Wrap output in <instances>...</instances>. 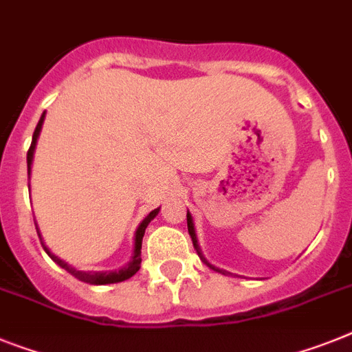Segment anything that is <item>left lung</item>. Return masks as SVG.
<instances>
[{"instance_id":"1","label":"left lung","mask_w":352,"mask_h":352,"mask_svg":"<svg viewBox=\"0 0 352 352\" xmlns=\"http://www.w3.org/2000/svg\"><path fill=\"white\" fill-rule=\"evenodd\" d=\"M186 218H188V232H190V236H191V241H193V247H195V250H197V254H199V258L202 259V263H206V265H208L209 268H212V270L220 272V274H223V276H226V274H229V272H226V270H220V268L212 267L211 263H209L208 259L204 258L202 250H200L199 240H197V232H195V223H193V217H191V214H190V211H188V214H186Z\"/></svg>"}]
</instances>
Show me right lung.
Listing matches in <instances>:
<instances>
[{
    "instance_id": "add662e5",
    "label": "right lung",
    "mask_w": 352,
    "mask_h": 352,
    "mask_svg": "<svg viewBox=\"0 0 352 352\" xmlns=\"http://www.w3.org/2000/svg\"><path fill=\"white\" fill-rule=\"evenodd\" d=\"M43 121H44V114L41 116L39 123H37V126H35L34 131V138H32V144L30 148H28V153H26V162H28V175H30V170H32V161H34V152H35V144H37V138H39V132L41 129H43ZM159 212V208L153 209L152 212H150L148 217L144 218L143 221L140 223V227H138V231H135V236H134V254H132V259L129 265H125L123 268H120V270H112V272H84V270H76L75 267H71V265H67L66 261H62L58 256H55V254L52 252V250L44 245L43 238H41V232H39V227H37V223H35V229H37V234H39V240L41 243H43V249L46 250V254H48L50 258L53 259V261L57 263L58 267H62L66 272H69L71 276H75L78 281H84V283H89V285H112V283H121V281H126V279H131L132 276H134L135 272L140 270L141 268V243H143V236H144V229H146V226H148L150 221L153 220V218L157 217Z\"/></svg>"
}]
</instances>
